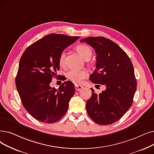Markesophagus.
<instances>
[{
	"label": "esophagus",
	"mask_w": 154,
	"mask_h": 154,
	"mask_svg": "<svg viewBox=\"0 0 154 154\" xmlns=\"http://www.w3.org/2000/svg\"><path fill=\"white\" fill-rule=\"evenodd\" d=\"M83 89V86L82 85H75V89L76 91H80Z\"/></svg>",
	"instance_id": "obj_1"
}]
</instances>
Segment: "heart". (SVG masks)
<instances>
[{
	"label": "heart",
	"mask_w": 154,
	"mask_h": 154,
	"mask_svg": "<svg viewBox=\"0 0 154 154\" xmlns=\"http://www.w3.org/2000/svg\"><path fill=\"white\" fill-rule=\"evenodd\" d=\"M76 50L81 56L84 59H89L92 55V51L89 46L86 45H79L77 46ZM65 53L62 51L59 56L58 62L60 65H63L65 62ZM89 75L88 72L85 70H76L71 69L66 73V77L71 81L76 84L82 83L84 79H86Z\"/></svg>",
	"instance_id": "obj_1"
}]
</instances>
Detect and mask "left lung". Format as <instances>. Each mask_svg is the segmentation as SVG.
I'll return each mask as SVG.
<instances>
[{
    "label": "left lung",
    "mask_w": 154,
    "mask_h": 154,
    "mask_svg": "<svg viewBox=\"0 0 154 154\" xmlns=\"http://www.w3.org/2000/svg\"><path fill=\"white\" fill-rule=\"evenodd\" d=\"M81 42L91 45L96 53V69L90 81L106 87L99 95L91 89L87 112L99 125L112 124L122 118L133 103L137 84L133 64L125 51L108 38L89 37Z\"/></svg>",
    "instance_id": "1"
}]
</instances>
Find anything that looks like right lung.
<instances>
[{
    "mask_svg": "<svg viewBox=\"0 0 154 154\" xmlns=\"http://www.w3.org/2000/svg\"><path fill=\"white\" fill-rule=\"evenodd\" d=\"M79 38L49 34L28 46L20 59L16 88L26 110L40 122L55 123L68 111L74 84L65 81L57 90L50 84L60 69V53Z\"/></svg>",
    "mask_w": 154,
    "mask_h": 154,
    "instance_id": "1",
    "label": "right lung"
}]
</instances>
